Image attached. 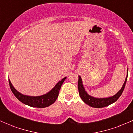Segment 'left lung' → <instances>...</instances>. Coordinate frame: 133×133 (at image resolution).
Segmentation results:
<instances>
[{
	"label": "left lung",
	"mask_w": 133,
	"mask_h": 133,
	"mask_svg": "<svg viewBox=\"0 0 133 133\" xmlns=\"http://www.w3.org/2000/svg\"><path fill=\"white\" fill-rule=\"evenodd\" d=\"M128 74L126 78L125 79V81L123 84V87L121 88L119 92L116 93L115 95H114L112 97H107V98H96V97H92V96L89 95L86 91H85L84 88L83 84H82V81L81 76H79V80H78V89L79 92V96H80L82 100L85 103L87 104L89 106L93 107V108H104L109 106V105L111 104L114 103L118 99L119 97H120L121 95L123 93L124 89L126 86V80H127Z\"/></svg>",
	"instance_id": "1"
}]
</instances>
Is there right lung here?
I'll return each instance as SVG.
<instances>
[{
    "label": "right lung",
    "mask_w": 133,
    "mask_h": 133,
    "mask_svg": "<svg viewBox=\"0 0 133 133\" xmlns=\"http://www.w3.org/2000/svg\"><path fill=\"white\" fill-rule=\"evenodd\" d=\"M66 79V77H64L59 82L56 84V85L54 87L51 91L47 92V94L39 96H29L24 95L14 88L12 84L10 81L9 79V86L12 92L14 94L17 98L22 103L25 104L27 106L35 107V108H45V107L51 106L57 99L58 96H59V91H60L61 87Z\"/></svg>",
    "instance_id": "obj_1"
}]
</instances>
